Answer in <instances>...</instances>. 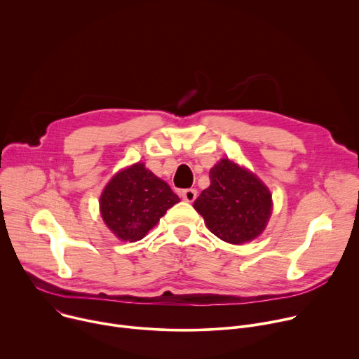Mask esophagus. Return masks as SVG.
I'll use <instances>...</instances> for the list:
<instances>
[{
  "label": "esophagus",
  "mask_w": 359,
  "mask_h": 359,
  "mask_svg": "<svg viewBox=\"0 0 359 359\" xmlns=\"http://www.w3.org/2000/svg\"><path fill=\"white\" fill-rule=\"evenodd\" d=\"M182 197H183V200L191 203V201H194L196 197H197V190H194V189H186V190L182 191Z\"/></svg>",
  "instance_id": "obj_1"
}]
</instances>
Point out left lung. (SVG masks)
<instances>
[{"mask_svg": "<svg viewBox=\"0 0 359 359\" xmlns=\"http://www.w3.org/2000/svg\"><path fill=\"white\" fill-rule=\"evenodd\" d=\"M193 208L215 236L243 244L264 231L273 200L257 176L226 158L210 169V186L200 193Z\"/></svg>", "mask_w": 359, "mask_h": 359, "instance_id": "left-lung-1", "label": "left lung"}]
</instances>
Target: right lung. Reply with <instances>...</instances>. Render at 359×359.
I'll list each match as a JSON object with an SVG mask.
<instances>
[{
	"mask_svg": "<svg viewBox=\"0 0 359 359\" xmlns=\"http://www.w3.org/2000/svg\"><path fill=\"white\" fill-rule=\"evenodd\" d=\"M180 198L143 163L118 172L99 198L108 229L123 241H139Z\"/></svg>",
	"mask_w": 359,
	"mask_h": 359,
	"instance_id": "1",
	"label": "right lung"
}]
</instances>
